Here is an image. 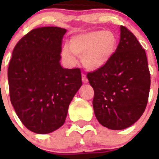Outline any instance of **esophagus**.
Returning <instances> with one entry per match:
<instances>
[{"mask_svg":"<svg viewBox=\"0 0 159 159\" xmlns=\"http://www.w3.org/2000/svg\"><path fill=\"white\" fill-rule=\"evenodd\" d=\"M82 81L84 83V84H88V80L87 78V76L84 74H82Z\"/></svg>","mask_w":159,"mask_h":159,"instance_id":"1","label":"esophagus"}]
</instances>
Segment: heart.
<instances>
[{"instance_id":"heart-1","label":"heart","mask_w":159,"mask_h":159,"mask_svg":"<svg viewBox=\"0 0 159 159\" xmlns=\"http://www.w3.org/2000/svg\"><path fill=\"white\" fill-rule=\"evenodd\" d=\"M117 45V37L111 31H88L73 36L69 44L63 46L61 56L71 66L76 64L77 57H81L87 69L96 71L110 62Z\"/></svg>"}]
</instances>
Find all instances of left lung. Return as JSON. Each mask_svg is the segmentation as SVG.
Listing matches in <instances>:
<instances>
[{
  "label": "left lung",
  "mask_w": 159,
  "mask_h": 159,
  "mask_svg": "<svg viewBox=\"0 0 159 159\" xmlns=\"http://www.w3.org/2000/svg\"><path fill=\"white\" fill-rule=\"evenodd\" d=\"M87 76L102 126L123 130L139 119L148 101L151 75L145 50L127 28L120 26L119 43L110 62Z\"/></svg>",
  "instance_id": "8db88e82"
}]
</instances>
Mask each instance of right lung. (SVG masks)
<instances>
[{
	"label": "right lung",
	"instance_id": "1",
	"mask_svg": "<svg viewBox=\"0 0 159 159\" xmlns=\"http://www.w3.org/2000/svg\"><path fill=\"white\" fill-rule=\"evenodd\" d=\"M66 32L59 27L32 29L12 51L8 68L11 103L22 123L36 134L62 127L82 85L80 70L60 64Z\"/></svg>",
	"mask_w": 159,
	"mask_h": 159
}]
</instances>
